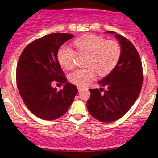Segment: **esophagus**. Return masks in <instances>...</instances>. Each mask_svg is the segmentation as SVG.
I'll list each match as a JSON object with an SVG mask.
<instances>
[{
  "label": "esophagus",
  "mask_w": 158,
  "mask_h": 158,
  "mask_svg": "<svg viewBox=\"0 0 158 158\" xmlns=\"http://www.w3.org/2000/svg\"><path fill=\"white\" fill-rule=\"evenodd\" d=\"M77 88H78V90H79V91H81V90L83 89L82 87H80V86H78Z\"/></svg>",
  "instance_id": "esophagus-1"
}]
</instances>
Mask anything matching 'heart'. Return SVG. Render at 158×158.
<instances>
[{"mask_svg":"<svg viewBox=\"0 0 158 158\" xmlns=\"http://www.w3.org/2000/svg\"><path fill=\"white\" fill-rule=\"evenodd\" d=\"M81 55H88L86 69H77L69 75V80L78 86H85L96 77V72L106 76L115 68L121 55V48L115 41H107L99 36L86 35L74 41ZM77 53L73 48L64 44L57 53L58 61L62 68L71 70L75 65Z\"/></svg>","mask_w":158,"mask_h":158,"instance_id":"heart-1","label":"heart"}]
</instances>
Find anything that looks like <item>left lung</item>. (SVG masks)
Returning <instances> with one entry per match:
<instances>
[{"label":"left lung","instance_id":"obj_1","mask_svg":"<svg viewBox=\"0 0 158 158\" xmlns=\"http://www.w3.org/2000/svg\"><path fill=\"white\" fill-rule=\"evenodd\" d=\"M119 42L121 55L109 74L99 81L102 88L90 89L87 108L90 115L100 122L109 123L123 117L131 108L142 88L143 74L139 53L135 47L123 36L112 31Z\"/></svg>","mask_w":158,"mask_h":158}]
</instances>
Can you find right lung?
I'll list each match as a JSON object with an SVG mask.
<instances>
[{
  "label": "right lung",
  "mask_w": 158,
  "mask_h": 158,
  "mask_svg": "<svg viewBox=\"0 0 158 158\" xmlns=\"http://www.w3.org/2000/svg\"><path fill=\"white\" fill-rule=\"evenodd\" d=\"M73 35L51 33L25 48L16 69L18 89L23 102L36 117L52 120L61 117L71 106L78 90L67 81L58 61L59 49ZM53 81L64 84L60 91L51 86Z\"/></svg>",
  "instance_id": "add662e5"
}]
</instances>
